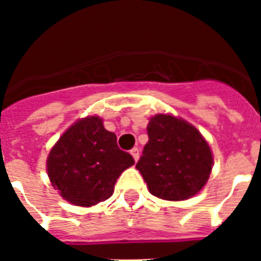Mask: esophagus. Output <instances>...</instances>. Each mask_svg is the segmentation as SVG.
<instances>
[{
    "label": "esophagus",
    "instance_id": "1",
    "mask_svg": "<svg viewBox=\"0 0 261 261\" xmlns=\"http://www.w3.org/2000/svg\"><path fill=\"white\" fill-rule=\"evenodd\" d=\"M130 154H132V156L135 158L136 162H137L138 158H140V150H138V147H133L132 150H130Z\"/></svg>",
    "mask_w": 261,
    "mask_h": 261
}]
</instances>
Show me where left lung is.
<instances>
[{
  "instance_id": "1",
  "label": "left lung",
  "mask_w": 261,
  "mask_h": 261,
  "mask_svg": "<svg viewBox=\"0 0 261 261\" xmlns=\"http://www.w3.org/2000/svg\"><path fill=\"white\" fill-rule=\"evenodd\" d=\"M147 136L136 168L151 195L179 201L199 192L213 165L211 147L199 130L184 120L159 114L149 121Z\"/></svg>"
}]
</instances>
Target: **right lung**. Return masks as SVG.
<instances>
[{
  "label": "right lung",
  "mask_w": 261,
  "mask_h": 261,
  "mask_svg": "<svg viewBox=\"0 0 261 261\" xmlns=\"http://www.w3.org/2000/svg\"><path fill=\"white\" fill-rule=\"evenodd\" d=\"M135 159L117 146L116 135L91 116L71 125L48 156V176L60 195L78 206H91L112 196L117 177Z\"/></svg>",
  "instance_id": "obj_1"
}]
</instances>
